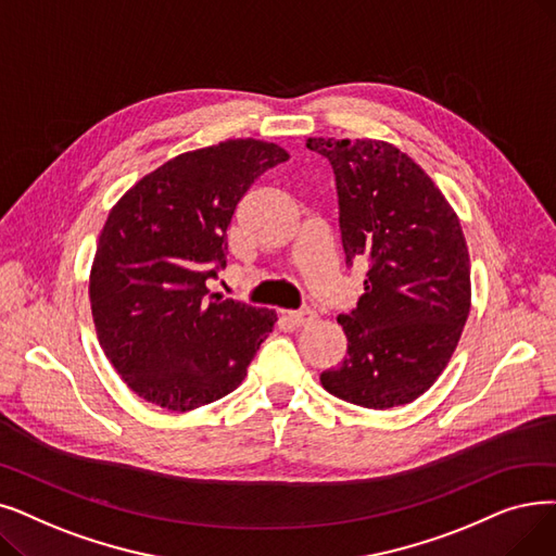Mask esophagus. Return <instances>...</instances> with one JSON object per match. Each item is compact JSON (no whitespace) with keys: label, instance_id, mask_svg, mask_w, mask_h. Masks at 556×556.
<instances>
[{"label":"esophagus","instance_id":"esophagus-1","mask_svg":"<svg viewBox=\"0 0 556 556\" xmlns=\"http://www.w3.org/2000/svg\"><path fill=\"white\" fill-rule=\"evenodd\" d=\"M286 318L291 320L293 325L302 327V325L313 323V320H316L318 316H316V311H313V308H298V311H288V313H286Z\"/></svg>","mask_w":556,"mask_h":556}]
</instances>
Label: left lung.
Listing matches in <instances>:
<instances>
[{"label":"left lung","mask_w":556,"mask_h":556,"mask_svg":"<svg viewBox=\"0 0 556 556\" xmlns=\"http://www.w3.org/2000/svg\"><path fill=\"white\" fill-rule=\"evenodd\" d=\"M336 175L345 261L368 258L348 336L325 391L366 408L414 402L450 364L470 313V256L454 208L422 167L370 138H308Z\"/></svg>","instance_id":"obj_1"}]
</instances>
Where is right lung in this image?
Instances as JSON below:
<instances>
[{"instance_id":"add662e5","label":"right lung","mask_w":556,"mask_h":556,"mask_svg":"<svg viewBox=\"0 0 556 556\" xmlns=\"http://www.w3.org/2000/svg\"><path fill=\"white\" fill-rule=\"evenodd\" d=\"M275 142L236 138L186 152L111 208L90 268L100 345L129 389L167 412L225 397L245 379L277 313L211 293L248 188L288 161Z\"/></svg>"}]
</instances>
